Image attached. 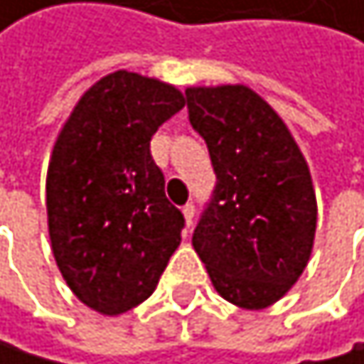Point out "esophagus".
I'll return each mask as SVG.
<instances>
[{"label": "esophagus", "instance_id": "1", "mask_svg": "<svg viewBox=\"0 0 364 364\" xmlns=\"http://www.w3.org/2000/svg\"><path fill=\"white\" fill-rule=\"evenodd\" d=\"M194 212H196V209H194L192 203H188V205L183 207V216H186V225H188V227H192V223H194Z\"/></svg>", "mask_w": 364, "mask_h": 364}]
</instances>
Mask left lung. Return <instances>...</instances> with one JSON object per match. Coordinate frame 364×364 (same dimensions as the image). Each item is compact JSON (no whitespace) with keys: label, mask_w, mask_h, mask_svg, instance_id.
<instances>
[{"label":"left lung","mask_w":364,"mask_h":364,"mask_svg":"<svg viewBox=\"0 0 364 364\" xmlns=\"http://www.w3.org/2000/svg\"><path fill=\"white\" fill-rule=\"evenodd\" d=\"M216 174L192 245L220 295L247 310L282 299L310 259L316 198L282 117L242 85L186 91Z\"/></svg>","instance_id":"obj_1"}]
</instances>
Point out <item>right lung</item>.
<instances>
[{"label": "right lung", "instance_id": "obj_1", "mask_svg": "<svg viewBox=\"0 0 364 364\" xmlns=\"http://www.w3.org/2000/svg\"><path fill=\"white\" fill-rule=\"evenodd\" d=\"M186 107L155 78L95 82L60 131L48 170V225L58 269L89 308L122 314L152 295L186 218L166 198L150 139Z\"/></svg>", "mask_w": 364, "mask_h": 364}]
</instances>
